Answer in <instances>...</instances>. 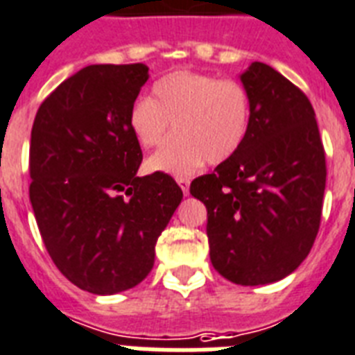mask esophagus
<instances>
[{
    "instance_id": "1",
    "label": "esophagus",
    "mask_w": 355,
    "mask_h": 355,
    "mask_svg": "<svg viewBox=\"0 0 355 355\" xmlns=\"http://www.w3.org/2000/svg\"><path fill=\"white\" fill-rule=\"evenodd\" d=\"M178 185L181 187V191H183V194H189V185H191V180L189 178H178Z\"/></svg>"
}]
</instances>
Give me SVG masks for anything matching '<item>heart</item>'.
Instances as JSON below:
<instances>
[{
  "instance_id": "obj_1",
  "label": "heart",
  "mask_w": 355,
  "mask_h": 355,
  "mask_svg": "<svg viewBox=\"0 0 355 355\" xmlns=\"http://www.w3.org/2000/svg\"><path fill=\"white\" fill-rule=\"evenodd\" d=\"M175 137L155 152L152 172L187 175L207 161L220 164L238 154L251 128V97L242 82L211 73L175 71L152 87V98L139 97L128 110L132 135L144 148Z\"/></svg>"
}]
</instances>
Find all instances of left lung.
Segmentation results:
<instances>
[{
    "instance_id": "1",
    "label": "left lung",
    "mask_w": 355,
    "mask_h": 355,
    "mask_svg": "<svg viewBox=\"0 0 355 355\" xmlns=\"http://www.w3.org/2000/svg\"><path fill=\"white\" fill-rule=\"evenodd\" d=\"M251 128L234 157L196 178L207 207L211 262L242 286L284 279L308 257L321 225L326 159L315 112L279 71L253 62L240 75Z\"/></svg>"
}]
</instances>
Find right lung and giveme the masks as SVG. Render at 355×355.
Masks as SVG:
<instances>
[{
    "instance_id": "right-lung-1",
    "label": "right lung",
    "mask_w": 355,
    "mask_h": 355,
    "mask_svg": "<svg viewBox=\"0 0 355 355\" xmlns=\"http://www.w3.org/2000/svg\"><path fill=\"white\" fill-rule=\"evenodd\" d=\"M144 64L87 65L42 102L31 132L29 198L65 279L95 295L130 290L154 268L155 242L183 200L168 174L139 178L128 110Z\"/></svg>"
}]
</instances>
